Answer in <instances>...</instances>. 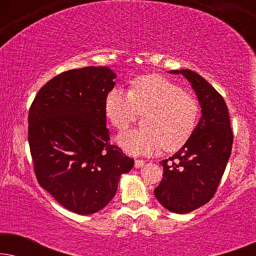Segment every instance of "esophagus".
I'll return each mask as SVG.
<instances>
[{
    "label": "esophagus",
    "instance_id": "34e87169",
    "mask_svg": "<svg viewBox=\"0 0 256 256\" xmlns=\"http://www.w3.org/2000/svg\"><path fill=\"white\" fill-rule=\"evenodd\" d=\"M143 166H144V160H135V168H142Z\"/></svg>",
    "mask_w": 256,
    "mask_h": 256
}]
</instances>
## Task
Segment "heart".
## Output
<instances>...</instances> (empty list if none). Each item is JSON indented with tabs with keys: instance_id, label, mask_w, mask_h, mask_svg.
<instances>
[{
	"instance_id": "obj_1",
	"label": "heart",
	"mask_w": 256,
	"mask_h": 256,
	"mask_svg": "<svg viewBox=\"0 0 256 256\" xmlns=\"http://www.w3.org/2000/svg\"><path fill=\"white\" fill-rule=\"evenodd\" d=\"M146 114V128L130 129L118 136V143L130 155H149L163 148L180 149L194 132L198 102L177 84L164 76H140L130 90L115 87L104 100V113L118 130L128 128Z\"/></svg>"
}]
</instances>
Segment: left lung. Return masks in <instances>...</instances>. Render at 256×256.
<instances>
[{"instance_id": "left-lung-1", "label": "left lung", "mask_w": 256, "mask_h": 256, "mask_svg": "<svg viewBox=\"0 0 256 256\" xmlns=\"http://www.w3.org/2000/svg\"><path fill=\"white\" fill-rule=\"evenodd\" d=\"M191 84L202 108V116L191 138L163 160V178L154 194L166 210L184 214L200 208L214 196L230 156L233 132L224 98L211 84L190 70L169 71Z\"/></svg>"}]
</instances>
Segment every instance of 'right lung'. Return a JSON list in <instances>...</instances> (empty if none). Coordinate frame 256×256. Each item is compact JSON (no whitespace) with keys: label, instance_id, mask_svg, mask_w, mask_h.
<instances>
[{"label":"right lung","instance_id":"obj_1","mask_svg":"<svg viewBox=\"0 0 256 256\" xmlns=\"http://www.w3.org/2000/svg\"><path fill=\"white\" fill-rule=\"evenodd\" d=\"M116 74L106 66L70 70L40 90L29 110V146L38 183L78 214L102 210L134 160L112 146L104 100Z\"/></svg>","mask_w":256,"mask_h":256}]
</instances>
